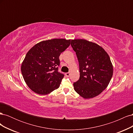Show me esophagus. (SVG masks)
Listing matches in <instances>:
<instances>
[{"label":"esophagus","mask_w":133,"mask_h":133,"mask_svg":"<svg viewBox=\"0 0 133 133\" xmlns=\"http://www.w3.org/2000/svg\"><path fill=\"white\" fill-rule=\"evenodd\" d=\"M70 73H65V76H66V77H69V76H70Z\"/></svg>","instance_id":"esophagus-1"}]
</instances>
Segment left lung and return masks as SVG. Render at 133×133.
I'll return each mask as SVG.
<instances>
[{"instance_id":"8db88e82","label":"left lung","mask_w":133,"mask_h":133,"mask_svg":"<svg viewBox=\"0 0 133 133\" xmlns=\"http://www.w3.org/2000/svg\"><path fill=\"white\" fill-rule=\"evenodd\" d=\"M76 53L80 78L73 83L75 91L84 99L92 98L105 90L112 78L113 67L109 56L97 44L85 39L71 41Z\"/></svg>"}]
</instances>
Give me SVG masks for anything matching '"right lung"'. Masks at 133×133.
I'll return each mask as SVG.
<instances>
[{
  "label": "right lung",
  "mask_w": 133,
  "mask_h": 133,
  "mask_svg": "<svg viewBox=\"0 0 133 133\" xmlns=\"http://www.w3.org/2000/svg\"><path fill=\"white\" fill-rule=\"evenodd\" d=\"M70 44V40L53 39L39 42L28 51L21 71L31 90L46 95L59 87L64 76L58 71L59 56Z\"/></svg>",
  "instance_id": "add662e5"
}]
</instances>
